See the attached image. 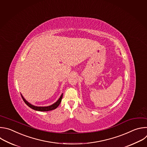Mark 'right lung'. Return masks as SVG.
Instances as JSON below:
<instances>
[{"label":"right lung","mask_w":147,"mask_h":147,"mask_svg":"<svg viewBox=\"0 0 147 147\" xmlns=\"http://www.w3.org/2000/svg\"><path fill=\"white\" fill-rule=\"evenodd\" d=\"M21 97L24 100V101L25 102V103L29 107H30L31 108L34 109V110H36V111H51V110H53L55 108H57L58 105H60V102H61V100L63 98V94H62L60 96V97L59 98V99H58L55 103H54L53 104L51 105H49V106H47V107H38V106H35L29 103V102H28L25 98L24 97L22 96V95L21 94Z\"/></svg>","instance_id":"1"}]
</instances>
